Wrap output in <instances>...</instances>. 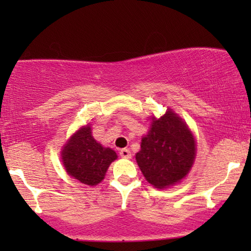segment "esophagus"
Returning <instances> with one entry per match:
<instances>
[{
    "mask_svg": "<svg viewBox=\"0 0 251 251\" xmlns=\"http://www.w3.org/2000/svg\"><path fill=\"white\" fill-rule=\"evenodd\" d=\"M119 154H120V156L125 157V159H130V157H131V152H130V151H129L128 149H122V150H120Z\"/></svg>",
    "mask_w": 251,
    "mask_h": 251,
    "instance_id": "obj_1",
    "label": "esophagus"
}]
</instances>
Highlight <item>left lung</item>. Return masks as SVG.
<instances>
[{"label": "left lung", "instance_id": "8db88e82", "mask_svg": "<svg viewBox=\"0 0 251 251\" xmlns=\"http://www.w3.org/2000/svg\"><path fill=\"white\" fill-rule=\"evenodd\" d=\"M195 157V140L187 126L168 109L154 119L149 135L142 139L137 163L146 180L157 188L173 185L186 176Z\"/></svg>", "mask_w": 251, "mask_h": 251}]
</instances>
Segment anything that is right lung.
Wrapping results in <instances>:
<instances>
[{"label": "right lung", "instance_id": "add662e5", "mask_svg": "<svg viewBox=\"0 0 251 251\" xmlns=\"http://www.w3.org/2000/svg\"><path fill=\"white\" fill-rule=\"evenodd\" d=\"M116 157L114 151L108 147L105 149L96 142L89 126L78 130L61 152V160L67 174L90 186L104 179L109 164Z\"/></svg>", "mask_w": 251, "mask_h": 251}]
</instances>
